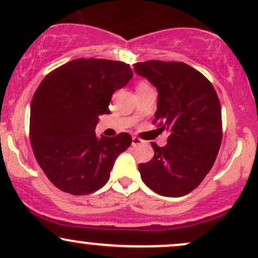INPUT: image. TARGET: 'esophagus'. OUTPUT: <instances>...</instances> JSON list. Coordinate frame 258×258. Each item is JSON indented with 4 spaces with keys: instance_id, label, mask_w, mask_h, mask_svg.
Wrapping results in <instances>:
<instances>
[{
    "instance_id": "1",
    "label": "esophagus",
    "mask_w": 258,
    "mask_h": 258,
    "mask_svg": "<svg viewBox=\"0 0 258 258\" xmlns=\"http://www.w3.org/2000/svg\"><path fill=\"white\" fill-rule=\"evenodd\" d=\"M144 142L142 141L141 138H138V137H132V146L133 147H137V146H139V144H143Z\"/></svg>"
}]
</instances>
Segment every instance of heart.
Instances as JSON below:
<instances>
[{
  "label": "heart",
  "instance_id": "1",
  "mask_svg": "<svg viewBox=\"0 0 258 258\" xmlns=\"http://www.w3.org/2000/svg\"><path fill=\"white\" fill-rule=\"evenodd\" d=\"M144 87H148V84H146V82H139L137 86V90H139V88H144Z\"/></svg>",
  "mask_w": 258,
  "mask_h": 258
}]
</instances>
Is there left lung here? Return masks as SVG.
Returning <instances> with one entry per match:
<instances>
[{"mask_svg": "<svg viewBox=\"0 0 258 258\" xmlns=\"http://www.w3.org/2000/svg\"><path fill=\"white\" fill-rule=\"evenodd\" d=\"M135 72L158 91L154 123L168 133L165 147L152 143L154 158L139 164L141 177L159 195L183 197L203 182L217 158L220 99L211 82L182 61L148 60L135 64Z\"/></svg>", "mask_w": 258, "mask_h": 258, "instance_id": "left-lung-1", "label": "left lung"}]
</instances>
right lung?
Returning a JSON list of instances; mask_svg holds the SVG:
<instances>
[{
    "instance_id": "obj_1",
    "label": "right lung",
    "mask_w": 258,
    "mask_h": 258,
    "mask_svg": "<svg viewBox=\"0 0 258 258\" xmlns=\"http://www.w3.org/2000/svg\"><path fill=\"white\" fill-rule=\"evenodd\" d=\"M132 76L122 61L79 58L53 70L37 87L30 108L31 147L58 189L90 194L110 178L115 160L132 138L126 132L98 138L96 126L100 115L110 114L112 93Z\"/></svg>"
}]
</instances>
